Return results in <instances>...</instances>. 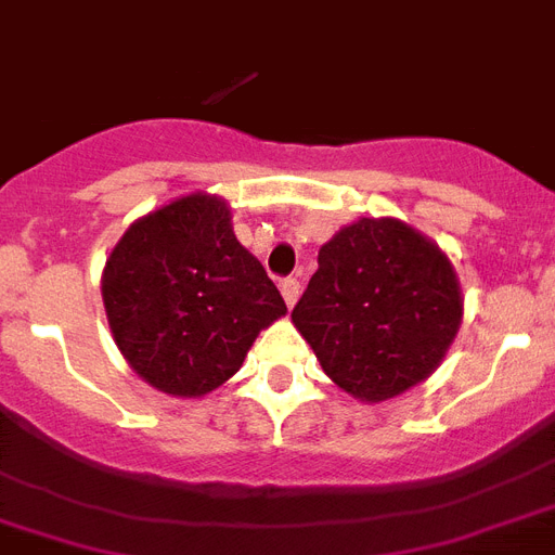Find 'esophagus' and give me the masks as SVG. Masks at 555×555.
I'll use <instances>...</instances> for the list:
<instances>
[{
  "mask_svg": "<svg viewBox=\"0 0 555 555\" xmlns=\"http://www.w3.org/2000/svg\"><path fill=\"white\" fill-rule=\"evenodd\" d=\"M279 291H282V296H285L287 308H293L296 299H299V279H293V276L282 279V282H279Z\"/></svg>",
  "mask_w": 555,
  "mask_h": 555,
  "instance_id": "obj_1",
  "label": "esophagus"
}]
</instances>
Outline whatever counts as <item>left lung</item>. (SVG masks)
<instances>
[{
  "mask_svg": "<svg viewBox=\"0 0 555 555\" xmlns=\"http://www.w3.org/2000/svg\"><path fill=\"white\" fill-rule=\"evenodd\" d=\"M462 322L448 256L396 219H359L319 250L293 308L322 371L362 402L404 393L436 371Z\"/></svg>",
  "mask_w": 555,
  "mask_h": 555,
  "instance_id": "left-lung-1",
  "label": "left lung"
}]
</instances>
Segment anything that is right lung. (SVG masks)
<instances>
[{"mask_svg":"<svg viewBox=\"0 0 555 555\" xmlns=\"http://www.w3.org/2000/svg\"><path fill=\"white\" fill-rule=\"evenodd\" d=\"M107 322L130 367L170 396L228 382L285 299L238 245L216 196H184L130 224L102 276Z\"/></svg>","mask_w":555,"mask_h":555,"instance_id":"right-lung-1","label":"right lung"}]
</instances>
